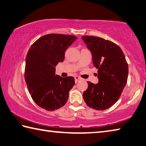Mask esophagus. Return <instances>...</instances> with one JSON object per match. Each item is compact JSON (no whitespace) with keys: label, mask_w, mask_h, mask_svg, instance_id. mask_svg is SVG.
I'll use <instances>...</instances> for the list:
<instances>
[{"label":"esophagus","mask_w":146,"mask_h":146,"mask_svg":"<svg viewBox=\"0 0 146 146\" xmlns=\"http://www.w3.org/2000/svg\"><path fill=\"white\" fill-rule=\"evenodd\" d=\"M75 83H77V82H78L79 81L81 80V78L78 76H75Z\"/></svg>","instance_id":"obj_1"}]
</instances>
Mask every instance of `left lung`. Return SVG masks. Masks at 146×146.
<instances>
[{
	"mask_svg": "<svg viewBox=\"0 0 146 146\" xmlns=\"http://www.w3.org/2000/svg\"><path fill=\"white\" fill-rule=\"evenodd\" d=\"M82 39L91 53L98 78L96 84L87 82L84 100L89 107L104 110L121 96L128 80V63L121 48L113 42L96 36H84Z\"/></svg>",
	"mask_w": 146,
	"mask_h": 146,
	"instance_id": "left-lung-1",
	"label": "left lung"
}]
</instances>
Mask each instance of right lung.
<instances>
[{
  "instance_id": "1",
  "label": "right lung",
  "mask_w": 146,
  "mask_h": 146,
  "mask_svg": "<svg viewBox=\"0 0 146 146\" xmlns=\"http://www.w3.org/2000/svg\"><path fill=\"white\" fill-rule=\"evenodd\" d=\"M76 39L72 35L46 34L36 40L29 50L25 80L32 98L43 109L53 111L67 102L75 79L55 75V66L64 61L66 49Z\"/></svg>"
}]
</instances>
